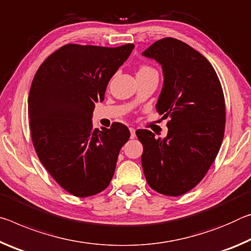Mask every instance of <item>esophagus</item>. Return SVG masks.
<instances>
[{"label": "esophagus", "mask_w": 251, "mask_h": 251, "mask_svg": "<svg viewBox=\"0 0 251 251\" xmlns=\"http://www.w3.org/2000/svg\"><path fill=\"white\" fill-rule=\"evenodd\" d=\"M129 130H130L131 139H134L135 138V129L134 128H129Z\"/></svg>", "instance_id": "1"}]
</instances>
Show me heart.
Here are the masks:
<instances>
[{"instance_id": "obj_1", "label": "heart", "mask_w": 251, "mask_h": 251, "mask_svg": "<svg viewBox=\"0 0 251 251\" xmlns=\"http://www.w3.org/2000/svg\"><path fill=\"white\" fill-rule=\"evenodd\" d=\"M150 70H153V69L149 67V65H141L138 72H147V71H150Z\"/></svg>"}]
</instances>
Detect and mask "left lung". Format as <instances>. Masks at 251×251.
<instances>
[{"label": "left lung", "mask_w": 251, "mask_h": 251, "mask_svg": "<svg viewBox=\"0 0 251 251\" xmlns=\"http://www.w3.org/2000/svg\"><path fill=\"white\" fill-rule=\"evenodd\" d=\"M143 55L161 64L164 75L157 111L168 131L164 139L138 130L143 146L142 169L159 194H187L207 175L224 140L226 105L223 87L210 62L182 41H155Z\"/></svg>", "instance_id": "obj_1"}]
</instances>
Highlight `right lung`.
Segmentation results:
<instances>
[{"instance_id": "1", "label": "right lung", "mask_w": 251, "mask_h": 251, "mask_svg": "<svg viewBox=\"0 0 251 251\" xmlns=\"http://www.w3.org/2000/svg\"><path fill=\"white\" fill-rule=\"evenodd\" d=\"M133 44L118 48L69 43L43 61L28 94V118L35 152L55 181L80 198L103 191L130 131L120 122L93 128L96 102L128 59Z\"/></svg>"}]
</instances>
